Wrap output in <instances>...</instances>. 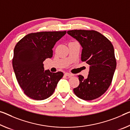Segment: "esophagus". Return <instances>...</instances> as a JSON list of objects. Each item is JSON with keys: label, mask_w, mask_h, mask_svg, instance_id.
Returning <instances> with one entry per match:
<instances>
[{"label": "esophagus", "mask_w": 130, "mask_h": 130, "mask_svg": "<svg viewBox=\"0 0 130 130\" xmlns=\"http://www.w3.org/2000/svg\"><path fill=\"white\" fill-rule=\"evenodd\" d=\"M65 75L66 76H68V77H72V76H73V74L70 73H65Z\"/></svg>", "instance_id": "1"}]
</instances>
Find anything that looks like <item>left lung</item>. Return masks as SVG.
<instances>
[{"label": "left lung", "instance_id": "8db88e82", "mask_svg": "<svg viewBox=\"0 0 130 130\" xmlns=\"http://www.w3.org/2000/svg\"><path fill=\"white\" fill-rule=\"evenodd\" d=\"M68 34L83 47L81 59L89 65L87 79L78 75L80 84L73 89L77 97L91 101L100 97L109 87L116 67L114 48L110 41L94 30H71Z\"/></svg>", "mask_w": 130, "mask_h": 130}]
</instances>
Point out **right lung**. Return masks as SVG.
<instances>
[{
	"label": "right lung",
	"mask_w": 130,
	"mask_h": 130,
	"mask_svg": "<svg viewBox=\"0 0 130 130\" xmlns=\"http://www.w3.org/2000/svg\"><path fill=\"white\" fill-rule=\"evenodd\" d=\"M67 31L39 32L25 36L15 45L13 67L16 79L24 94L35 100H43L53 94L62 72L44 70L43 61L53 57L58 40Z\"/></svg>",
	"instance_id": "obj_1"
}]
</instances>
